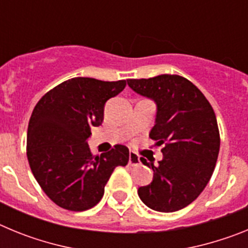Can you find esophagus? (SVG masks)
Masks as SVG:
<instances>
[{
  "instance_id": "obj_1",
  "label": "esophagus",
  "mask_w": 248,
  "mask_h": 248,
  "mask_svg": "<svg viewBox=\"0 0 248 248\" xmlns=\"http://www.w3.org/2000/svg\"><path fill=\"white\" fill-rule=\"evenodd\" d=\"M129 164H130L131 166H137L140 164V157L138 156L135 153H130L129 154Z\"/></svg>"
}]
</instances>
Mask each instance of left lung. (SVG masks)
Wrapping results in <instances>:
<instances>
[{
  "label": "left lung",
  "mask_w": 248,
  "mask_h": 248,
  "mask_svg": "<svg viewBox=\"0 0 248 248\" xmlns=\"http://www.w3.org/2000/svg\"><path fill=\"white\" fill-rule=\"evenodd\" d=\"M128 85L156 105L149 137L156 146L164 145L157 165L140 157L154 176L138 189V195L151 210L179 211L198 199L214 172L220 150L214 109L200 89L180 76L129 79Z\"/></svg>",
  "instance_id": "8db88e82"
}]
</instances>
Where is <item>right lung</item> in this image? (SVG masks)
Wrapping results in <instances>:
<instances>
[{"mask_svg":"<svg viewBox=\"0 0 248 248\" xmlns=\"http://www.w3.org/2000/svg\"><path fill=\"white\" fill-rule=\"evenodd\" d=\"M125 85L126 80L72 78L34 107L27 130L28 163L46 195L63 209H92L102 200L114 169L128 164L125 145H115L100 156H93L88 145L92 126L104 119L107 100Z\"/></svg>","mask_w":248,"mask_h":248,"instance_id":"add662e5","label":"right lung"}]
</instances>
